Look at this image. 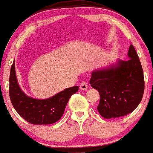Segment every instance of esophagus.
I'll use <instances>...</instances> for the list:
<instances>
[{
    "instance_id": "34e87169",
    "label": "esophagus",
    "mask_w": 153,
    "mask_h": 153,
    "mask_svg": "<svg viewBox=\"0 0 153 153\" xmlns=\"http://www.w3.org/2000/svg\"><path fill=\"white\" fill-rule=\"evenodd\" d=\"M88 88V85L85 82H82L80 84V89L82 90V91H87Z\"/></svg>"
}]
</instances>
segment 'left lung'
I'll use <instances>...</instances> for the list:
<instances>
[{"label":"left lung","mask_w":153,"mask_h":153,"mask_svg":"<svg viewBox=\"0 0 153 153\" xmlns=\"http://www.w3.org/2000/svg\"><path fill=\"white\" fill-rule=\"evenodd\" d=\"M129 59H118L116 63L92 72L90 84L100 95L97 110L102 117L113 119L132 113L142 100L144 73L138 54L130 45Z\"/></svg>","instance_id":"obj_1"}]
</instances>
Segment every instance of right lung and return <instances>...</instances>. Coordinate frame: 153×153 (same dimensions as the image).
Instances as JSON below:
<instances>
[{
  "label": "right lung",
  "instance_id": "right-lung-1",
  "mask_svg": "<svg viewBox=\"0 0 153 153\" xmlns=\"http://www.w3.org/2000/svg\"><path fill=\"white\" fill-rule=\"evenodd\" d=\"M14 61L9 76V97L15 111L32 124H51L60 119L70 97L78 91V86L66 88L45 100L30 97L21 90L17 79Z\"/></svg>",
  "mask_w": 153,
  "mask_h": 153
}]
</instances>
